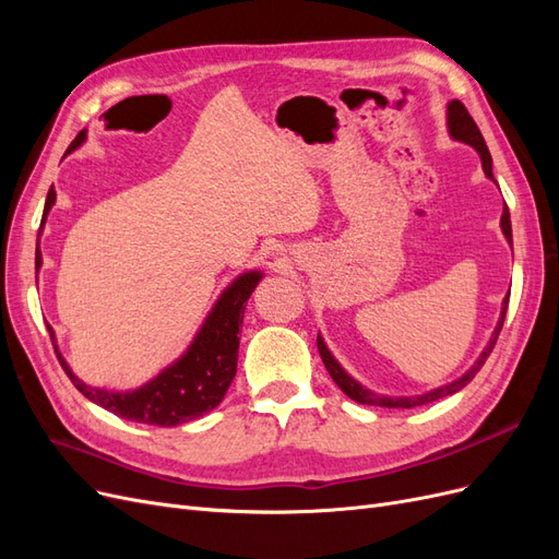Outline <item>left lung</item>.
I'll use <instances>...</instances> for the list:
<instances>
[{
  "instance_id": "1",
  "label": "left lung",
  "mask_w": 559,
  "mask_h": 559,
  "mask_svg": "<svg viewBox=\"0 0 559 559\" xmlns=\"http://www.w3.org/2000/svg\"><path fill=\"white\" fill-rule=\"evenodd\" d=\"M448 126H450V134H452L454 140L466 142V144H471L473 148L478 151L480 160H483L485 175H487L489 179H495V177H492V156H489V148H487V144H485V140H483V134H480L476 121H473L468 109L460 103V99H452L450 107H448ZM501 228H503L506 240H509V242L513 245L509 207H503ZM509 296H511V294H509ZM509 296H506V300H503L501 319H499V324H497V329H495V333H492V341H489V345H487L485 352L480 354V359L471 366V370H466V376H462L460 380H454V382H450V384H445V386H438V389H433V392H427V394H421V396L386 399V396H378V394H373V392H368V389H364L357 380H352V378L345 373V370L341 368V364H337V361L333 359V354L329 352V347L324 345V341H321V335H317V347H319V354H321V361H324V366H326V370H329V376L333 378V382H335L337 386H341L343 392H345L352 401L364 403V405H380V408H417V405H427V403H431V401L445 399V396H450V394H454V392H460V389H464L473 378H476V373L483 368V364L487 361V357H489V354H492V349H495V345H497V337H499V331H501L503 319H506V310H509Z\"/></svg>"
}]
</instances>
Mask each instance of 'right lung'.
I'll list each match as a JSON object with an SVG mask.
<instances>
[{"instance_id":"1","label":"right lung","mask_w":559,"mask_h":559,"mask_svg":"<svg viewBox=\"0 0 559 559\" xmlns=\"http://www.w3.org/2000/svg\"><path fill=\"white\" fill-rule=\"evenodd\" d=\"M83 140H86V130H81L74 142L67 151H74ZM56 191L50 186L44 205L41 224L53 207ZM35 267H41V251L37 238V257ZM261 273H245L235 280L228 289L218 298L214 310L210 312L207 321L202 324L200 333L195 335L193 345L186 349L183 357L175 361L170 368H165L158 378L146 382L144 386L134 389V392H107V389H95L86 382H81L67 361L60 357V366L64 368L67 378L74 382L79 392L88 401L103 405L105 411L130 419L140 421V425H156V427H177L183 421L198 419L205 413L214 411L222 399L226 396L228 386L238 370V347H240V326L245 317V302L249 300L251 292L257 289ZM50 341H53V329L48 326Z\"/></svg>"}]
</instances>
